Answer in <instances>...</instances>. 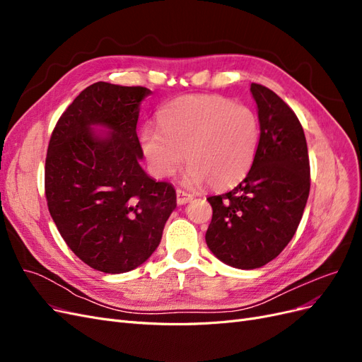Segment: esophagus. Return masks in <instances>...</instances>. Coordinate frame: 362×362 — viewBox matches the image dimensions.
Instances as JSON below:
<instances>
[{
    "mask_svg": "<svg viewBox=\"0 0 362 362\" xmlns=\"http://www.w3.org/2000/svg\"><path fill=\"white\" fill-rule=\"evenodd\" d=\"M190 201H193V196L190 193H185L184 190H177V204L178 205H185L189 204Z\"/></svg>",
    "mask_w": 362,
    "mask_h": 362,
    "instance_id": "1",
    "label": "esophagus"
}]
</instances>
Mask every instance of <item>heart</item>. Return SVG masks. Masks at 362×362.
Returning a JSON list of instances; mask_svg holds the SVG:
<instances>
[{"mask_svg":"<svg viewBox=\"0 0 362 362\" xmlns=\"http://www.w3.org/2000/svg\"><path fill=\"white\" fill-rule=\"evenodd\" d=\"M158 127L140 133L152 173L169 178L185 161L184 181L213 189L233 187L246 177L261 137L255 112L221 95L178 98L160 112Z\"/></svg>","mask_w":362,"mask_h":362,"instance_id":"1","label":"heart"}]
</instances>
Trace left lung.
<instances>
[{"instance_id":"8db88e82","label":"left lung","mask_w":362,"mask_h":362,"mask_svg":"<svg viewBox=\"0 0 362 362\" xmlns=\"http://www.w3.org/2000/svg\"><path fill=\"white\" fill-rule=\"evenodd\" d=\"M259 120V146L246 178L210 196L208 249L225 264L252 270L267 264L298 229L310 194V158L303 128L291 108L261 84H250Z\"/></svg>"}]
</instances>
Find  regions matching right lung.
<instances>
[{
	"label": "right lung",
	"mask_w": 362,
	"mask_h": 362,
	"mask_svg": "<svg viewBox=\"0 0 362 362\" xmlns=\"http://www.w3.org/2000/svg\"><path fill=\"white\" fill-rule=\"evenodd\" d=\"M146 87L95 83L75 98L52 131L45 163L48 210L87 266L125 273L154 254L177 193L141 169L136 133Z\"/></svg>",
	"instance_id": "obj_1"
}]
</instances>
